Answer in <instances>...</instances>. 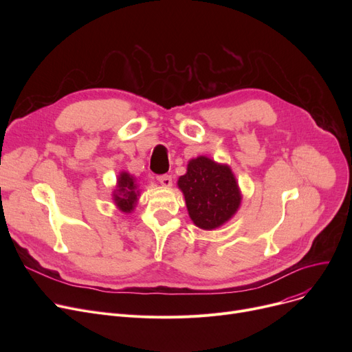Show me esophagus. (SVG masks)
Returning a JSON list of instances; mask_svg holds the SVG:
<instances>
[{
	"instance_id": "obj_1",
	"label": "esophagus",
	"mask_w": 352,
	"mask_h": 352,
	"mask_svg": "<svg viewBox=\"0 0 352 352\" xmlns=\"http://www.w3.org/2000/svg\"><path fill=\"white\" fill-rule=\"evenodd\" d=\"M158 182L162 187L170 188L173 186V177L171 175H161V177H158Z\"/></svg>"
}]
</instances>
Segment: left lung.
<instances>
[{
	"label": "left lung",
	"mask_w": 352,
	"mask_h": 352,
	"mask_svg": "<svg viewBox=\"0 0 352 352\" xmlns=\"http://www.w3.org/2000/svg\"><path fill=\"white\" fill-rule=\"evenodd\" d=\"M192 223L206 231L227 224L241 206L243 194L228 164L206 155L188 161L187 173L177 181Z\"/></svg>",
	"instance_id": "left-lung-1"
}]
</instances>
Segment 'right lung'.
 <instances>
[{"instance_id":"add662e5","label":"right lung","mask_w":352,"mask_h":352,"mask_svg":"<svg viewBox=\"0 0 352 352\" xmlns=\"http://www.w3.org/2000/svg\"><path fill=\"white\" fill-rule=\"evenodd\" d=\"M140 194L141 191L135 177L126 171H121L117 177V184L113 191V201L116 207L124 214H131L137 207Z\"/></svg>"}]
</instances>
